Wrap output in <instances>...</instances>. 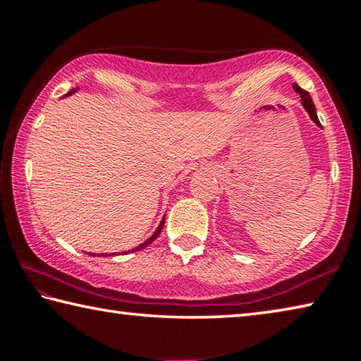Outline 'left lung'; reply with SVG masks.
I'll list each match as a JSON object with an SVG mask.
<instances>
[{
    "label": "left lung",
    "mask_w": 361,
    "mask_h": 361,
    "mask_svg": "<svg viewBox=\"0 0 361 361\" xmlns=\"http://www.w3.org/2000/svg\"><path fill=\"white\" fill-rule=\"evenodd\" d=\"M293 89H295V92L300 94V97H301V105H303V109H305L306 111H308V115H310L311 120H313V121L316 123V126L322 128L319 120H318V115H316V109H314L313 100H311V95H310L308 92H306V90L301 89L298 84H293Z\"/></svg>",
    "instance_id": "left-lung-1"
}]
</instances>
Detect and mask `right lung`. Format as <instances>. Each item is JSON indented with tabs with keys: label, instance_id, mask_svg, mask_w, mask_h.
<instances>
[{
	"label": "right lung",
	"instance_id": "right-lung-1",
	"mask_svg": "<svg viewBox=\"0 0 361 361\" xmlns=\"http://www.w3.org/2000/svg\"><path fill=\"white\" fill-rule=\"evenodd\" d=\"M76 90H78V87H76V89H73V90H69V92H68L66 95H73L74 92H76ZM164 224H165V219H162V222L159 224L157 230H155L154 235L150 236L149 240H146V241H144V243H141V245H139V246H136V248H133L131 251H125V252H123V255H128V252H134V251L144 250V248H146V246H149L150 243H152V241H154L155 238H157V236L160 235V232H162V228H164ZM89 255H90V256H115V255H120V252H111V255H95V252H89Z\"/></svg>",
	"mask_w": 361,
	"mask_h": 361
}]
</instances>
